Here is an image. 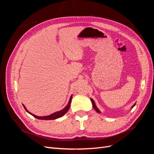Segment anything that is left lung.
<instances>
[{"instance_id": "8db88e82", "label": "left lung", "mask_w": 154, "mask_h": 154, "mask_svg": "<svg viewBox=\"0 0 154 154\" xmlns=\"http://www.w3.org/2000/svg\"><path fill=\"white\" fill-rule=\"evenodd\" d=\"M91 101H92V106H93V107H94V109H95V110L97 112V113H101V112L100 111V110L97 108V106H96V104H95V102H94V101L93 100L92 98H91ZM135 105H136V103H135L134 105H132V108H131V109H132V108H133V107L135 106Z\"/></svg>"}]
</instances>
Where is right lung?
Instances as JSON below:
<instances>
[{
	"mask_svg": "<svg viewBox=\"0 0 154 154\" xmlns=\"http://www.w3.org/2000/svg\"><path fill=\"white\" fill-rule=\"evenodd\" d=\"M72 95L71 96V97H70V99H69V101L68 102V104L65 106V108L61 110L60 111H58V112H56L54 113H53L51 114V115H49V116H37L31 113L30 112H29L28 110H27V109L26 108V106L22 104V105L24 106L25 110H26L27 112H28L29 114H30L31 115H32L33 117L38 119H42V120H53V119H57V118H59L60 117H62V116H63L65 114H66L67 112L68 111V110L69 109V107H70V105H71V100H72Z\"/></svg>",
	"mask_w": 154,
	"mask_h": 154,
	"instance_id": "obj_1",
	"label": "right lung"
}]
</instances>
